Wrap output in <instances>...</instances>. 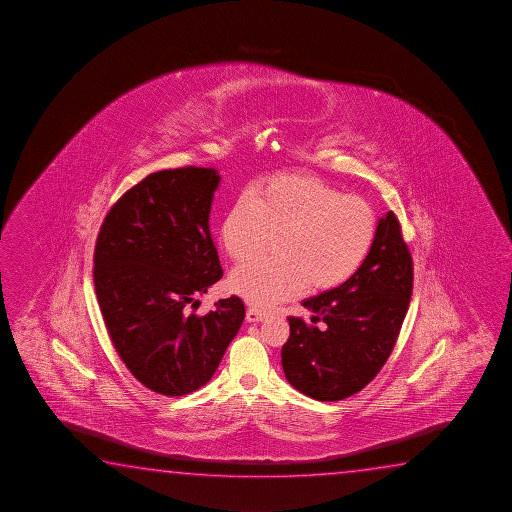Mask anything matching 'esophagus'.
<instances>
[{
	"label": "esophagus",
	"instance_id": "34e87169",
	"mask_svg": "<svg viewBox=\"0 0 512 512\" xmlns=\"http://www.w3.org/2000/svg\"><path fill=\"white\" fill-rule=\"evenodd\" d=\"M264 319H266V313L255 310V308H248V312H246L248 322H262Z\"/></svg>",
	"mask_w": 512,
	"mask_h": 512
}]
</instances>
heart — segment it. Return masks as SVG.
Listing matches in <instances>:
<instances>
[{
  "instance_id": "obj_1",
  "label": "heart",
  "mask_w": 512,
  "mask_h": 512,
  "mask_svg": "<svg viewBox=\"0 0 512 512\" xmlns=\"http://www.w3.org/2000/svg\"><path fill=\"white\" fill-rule=\"evenodd\" d=\"M377 213L368 200L347 195L312 176H278L255 186L223 218L220 239L234 260L252 259L278 236L276 259L237 267L230 289L266 308L301 294L349 282L377 237Z\"/></svg>"
}]
</instances>
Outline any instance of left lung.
<instances>
[{"label":"left lung","instance_id":"1","mask_svg":"<svg viewBox=\"0 0 512 512\" xmlns=\"http://www.w3.org/2000/svg\"><path fill=\"white\" fill-rule=\"evenodd\" d=\"M414 283L412 255L394 213L378 220L368 259L349 282L304 299L310 322L289 317L285 377L313 400L338 401L377 377L398 340Z\"/></svg>","mask_w":512,"mask_h":512}]
</instances>
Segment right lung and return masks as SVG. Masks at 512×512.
Instances as JSON below:
<instances>
[{
	"instance_id": "1",
	"label": "right lung",
	"mask_w": 512,
	"mask_h": 512,
	"mask_svg": "<svg viewBox=\"0 0 512 512\" xmlns=\"http://www.w3.org/2000/svg\"><path fill=\"white\" fill-rule=\"evenodd\" d=\"M220 174L153 172L112 206L98 232L93 282L121 361L142 386L183 396L208 384L245 319L239 297L188 310L223 276L209 230Z\"/></svg>"
}]
</instances>
